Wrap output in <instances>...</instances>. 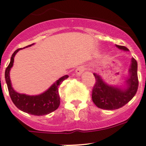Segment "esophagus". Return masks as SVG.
Returning a JSON list of instances; mask_svg holds the SVG:
<instances>
[{"mask_svg": "<svg viewBox=\"0 0 146 146\" xmlns=\"http://www.w3.org/2000/svg\"><path fill=\"white\" fill-rule=\"evenodd\" d=\"M85 70L84 66H79L77 69L76 70V76H80L82 75V73H84Z\"/></svg>", "mask_w": 146, "mask_h": 146, "instance_id": "34e87169", "label": "esophagus"}]
</instances>
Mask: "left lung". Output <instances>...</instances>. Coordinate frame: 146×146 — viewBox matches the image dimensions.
<instances>
[{
  "label": "left lung",
  "instance_id": "1",
  "mask_svg": "<svg viewBox=\"0 0 146 146\" xmlns=\"http://www.w3.org/2000/svg\"><path fill=\"white\" fill-rule=\"evenodd\" d=\"M120 50L129 52L124 46L115 45ZM96 84L92 90V101L96 106L105 110H115L126 105L133 98L138 88L137 62L132 58L128 70V76L121 85L108 84L102 76L94 73Z\"/></svg>",
  "mask_w": 146,
  "mask_h": 146
}]
</instances>
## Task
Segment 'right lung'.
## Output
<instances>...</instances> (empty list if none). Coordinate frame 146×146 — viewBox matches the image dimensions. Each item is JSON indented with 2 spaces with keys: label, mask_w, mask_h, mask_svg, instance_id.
<instances>
[{
  "label": "right lung",
  "mask_w": 146,
  "mask_h": 146,
  "mask_svg": "<svg viewBox=\"0 0 146 146\" xmlns=\"http://www.w3.org/2000/svg\"><path fill=\"white\" fill-rule=\"evenodd\" d=\"M33 45H34V44L27 46L24 48H18L13 53L10 63L5 71V78L11 100L17 108L31 115H44L53 112L60 106V98L58 89L62 82L68 78V76L65 75L60 78L47 90L36 95L21 94L15 91L11 84L10 78V70L14 65V57L20 49L27 48Z\"/></svg>",
  "instance_id": "right-lung-1"
}]
</instances>
